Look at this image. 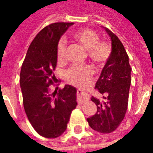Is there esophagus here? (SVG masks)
Segmentation results:
<instances>
[{
    "label": "esophagus",
    "instance_id": "esophagus-1",
    "mask_svg": "<svg viewBox=\"0 0 153 153\" xmlns=\"http://www.w3.org/2000/svg\"><path fill=\"white\" fill-rule=\"evenodd\" d=\"M88 99H89V96L85 92H83L80 89L77 91V101H78L79 104L81 105V104L87 102Z\"/></svg>",
    "mask_w": 153,
    "mask_h": 153
}]
</instances>
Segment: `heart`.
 Masks as SVG:
<instances>
[{
    "label": "heart",
    "mask_w": 153,
    "mask_h": 153,
    "mask_svg": "<svg viewBox=\"0 0 153 153\" xmlns=\"http://www.w3.org/2000/svg\"><path fill=\"white\" fill-rule=\"evenodd\" d=\"M73 38L83 46L87 51L88 56L97 65H104L111 56V47L106 42L99 41L96 32L91 29H80L74 32ZM66 42L64 38L60 39L57 44V60L61 61L65 57ZM93 75V69L88 65H73L65 72L66 79L77 86H82L89 82Z\"/></svg>",
    "instance_id": "obj_1"
}]
</instances>
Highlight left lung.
Instances as JSON below:
<instances>
[{"mask_svg":"<svg viewBox=\"0 0 153 153\" xmlns=\"http://www.w3.org/2000/svg\"><path fill=\"white\" fill-rule=\"evenodd\" d=\"M111 40V56L103 67L95 88L105 94V101L92 97L97 105V113L87 119L91 128L102 134L115 130L125 118L128 107V93L131 83V67L128 56L118 37L103 27Z\"/></svg>","mask_w":153,"mask_h":153,"instance_id":"1","label":"left lung"}]
</instances>
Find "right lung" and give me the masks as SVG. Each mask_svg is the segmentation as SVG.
Masks as SVG:
<instances>
[{
	"mask_svg": "<svg viewBox=\"0 0 153 153\" xmlns=\"http://www.w3.org/2000/svg\"><path fill=\"white\" fill-rule=\"evenodd\" d=\"M74 23H54L42 28L28 47L20 71L23 103L29 122L38 134L55 138L66 130L71 112L77 106L74 87L50 92L56 82L57 44Z\"/></svg>",
	"mask_w": 153,
	"mask_h": 153,
	"instance_id": "right-lung-1",
	"label": "right lung"
}]
</instances>
